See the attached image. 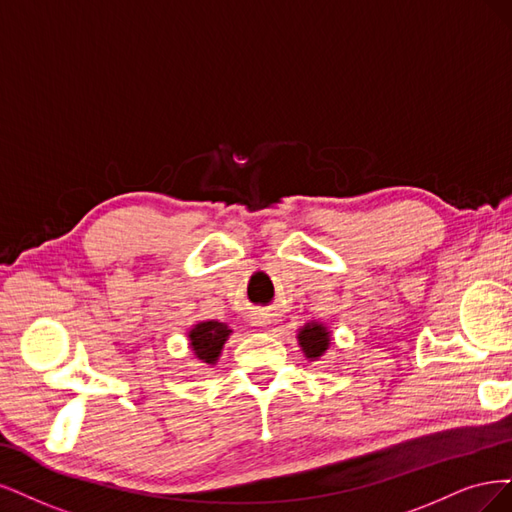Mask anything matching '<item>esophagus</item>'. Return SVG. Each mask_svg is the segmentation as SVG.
Segmentation results:
<instances>
[{
    "label": "esophagus",
    "mask_w": 512,
    "mask_h": 512,
    "mask_svg": "<svg viewBox=\"0 0 512 512\" xmlns=\"http://www.w3.org/2000/svg\"><path fill=\"white\" fill-rule=\"evenodd\" d=\"M253 323H255V325H259V327H266L270 321H268V317H266V315H255V317H253Z\"/></svg>",
    "instance_id": "34e87169"
}]
</instances>
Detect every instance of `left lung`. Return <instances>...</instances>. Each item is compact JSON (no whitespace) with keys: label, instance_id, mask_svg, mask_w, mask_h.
I'll use <instances>...</instances> for the list:
<instances>
[{"label":"left lung","instance_id":"left-lung-1","mask_svg":"<svg viewBox=\"0 0 512 512\" xmlns=\"http://www.w3.org/2000/svg\"><path fill=\"white\" fill-rule=\"evenodd\" d=\"M329 340H332V334L327 332V327L323 323L317 321L306 323L298 332V342L302 346V351L312 361L319 359L329 349Z\"/></svg>","mask_w":512,"mask_h":512}]
</instances>
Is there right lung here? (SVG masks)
Instances as JSON below:
<instances>
[{
  "instance_id": "add662e5",
  "label": "right lung",
  "mask_w": 512,
  "mask_h": 512,
  "mask_svg": "<svg viewBox=\"0 0 512 512\" xmlns=\"http://www.w3.org/2000/svg\"><path fill=\"white\" fill-rule=\"evenodd\" d=\"M232 334L225 323L221 321H202L191 327L189 332V344L195 357L204 361V364H217V359L223 351L225 340Z\"/></svg>"
}]
</instances>
